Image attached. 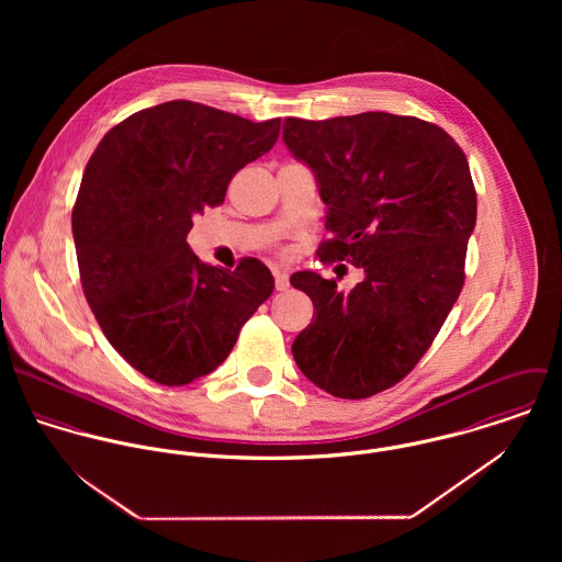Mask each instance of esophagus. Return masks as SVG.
<instances>
[{"instance_id": "1", "label": "esophagus", "mask_w": 562, "mask_h": 562, "mask_svg": "<svg viewBox=\"0 0 562 562\" xmlns=\"http://www.w3.org/2000/svg\"><path fill=\"white\" fill-rule=\"evenodd\" d=\"M274 288H277L279 292H283V290L290 288V277H288V272L274 270Z\"/></svg>"}]
</instances>
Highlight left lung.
Returning a JSON list of instances; mask_svg holds the SVG:
<instances>
[{
    "label": "left lung",
    "mask_w": 562,
    "mask_h": 562,
    "mask_svg": "<svg viewBox=\"0 0 562 562\" xmlns=\"http://www.w3.org/2000/svg\"><path fill=\"white\" fill-rule=\"evenodd\" d=\"M283 143L318 181L330 232L322 261L366 274L350 292L312 270L290 277L314 303L294 361L337 398H370L415 368L461 294L476 227L470 164L441 127L390 112L290 116Z\"/></svg>",
    "instance_id": "obj_1"
}]
</instances>
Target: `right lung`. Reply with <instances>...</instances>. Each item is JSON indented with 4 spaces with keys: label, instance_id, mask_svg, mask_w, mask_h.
Instances as JSON below:
<instances>
[{
    "label": "right lung",
    "instance_id": "1",
    "mask_svg": "<svg viewBox=\"0 0 562 562\" xmlns=\"http://www.w3.org/2000/svg\"><path fill=\"white\" fill-rule=\"evenodd\" d=\"M279 130L281 119L166 101L112 127L86 164L71 218L86 301L116 352L160 385L214 372L274 290L259 259L207 266L186 238Z\"/></svg>",
    "mask_w": 562,
    "mask_h": 562
}]
</instances>
